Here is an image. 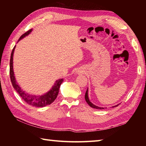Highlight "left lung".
<instances>
[{
	"label": "left lung",
	"instance_id": "obj_1",
	"mask_svg": "<svg viewBox=\"0 0 146 146\" xmlns=\"http://www.w3.org/2000/svg\"><path fill=\"white\" fill-rule=\"evenodd\" d=\"M87 90H88V89H87ZM85 98L86 102H87V104H88L91 107L94 108H97V109H104V108H103V107H97V106H96V105L93 104L92 103H91L89 99H88V90H86V92ZM118 105H116V106H118ZM116 106H114V107H116Z\"/></svg>",
	"mask_w": 146,
	"mask_h": 146
}]
</instances>
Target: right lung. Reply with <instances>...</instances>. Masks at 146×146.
Listing matches in <instances>:
<instances>
[{"label": "right lung", "instance_id": "obj_1", "mask_svg": "<svg viewBox=\"0 0 146 146\" xmlns=\"http://www.w3.org/2000/svg\"><path fill=\"white\" fill-rule=\"evenodd\" d=\"M32 31V29H29L22 35L19 41L24 37L28 35ZM15 46L12 49L11 55V60H10V78L12 84V86L14 89L18 93V94L21 96V97L25 101L27 104H29L31 106L36 107H45L48 105H50L53 102L55 99L56 98L57 96L59 93V89H60V85L63 82V79H60L56 82L55 84L52 86V88L50 91H49L47 94L43 95L42 96H35L30 95L27 93L24 92L23 89H21L19 86L17 85V83L15 81V77L14 75V71H13V54L14 51Z\"/></svg>", "mask_w": 146, "mask_h": 146}]
</instances>
